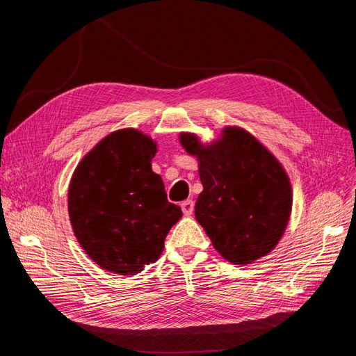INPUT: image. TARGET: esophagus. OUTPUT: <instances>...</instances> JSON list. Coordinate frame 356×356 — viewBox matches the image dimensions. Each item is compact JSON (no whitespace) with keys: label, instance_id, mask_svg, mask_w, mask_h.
Listing matches in <instances>:
<instances>
[{"label":"esophagus","instance_id":"34e87169","mask_svg":"<svg viewBox=\"0 0 356 356\" xmlns=\"http://www.w3.org/2000/svg\"><path fill=\"white\" fill-rule=\"evenodd\" d=\"M181 209H182V213L184 215H191L193 211H195V202L193 200H184L181 203Z\"/></svg>","mask_w":356,"mask_h":356}]
</instances>
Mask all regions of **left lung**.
I'll return each instance as SVG.
<instances>
[{"label": "left lung", "mask_w": 356, "mask_h": 356, "mask_svg": "<svg viewBox=\"0 0 356 356\" xmlns=\"http://www.w3.org/2000/svg\"><path fill=\"white\" fill-rule=\"evenodd\" d=\"M179 144L199 161L203 191L195 215L217 252L241 266L270 254L293 209V188L281 161L238 126H225L211 144L181 132Z\"/></svg>", "instance_id": "8db88e82"}]
</instances>
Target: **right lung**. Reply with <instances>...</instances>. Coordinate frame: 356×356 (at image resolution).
<instances>
[{
	"instance_id": "add662e5",
	"label": "right lung",
	"mask_w": 356,
	"mask_h": 356,
	"mask_svg": "<svg viewBox=\"0 0 356 356\" xmlns=\"http://www.w3.org/2000/svg\"><path fill=\"white\" fill-rule=\"evenodd\" d=\"M157 144L127 127L96 144L75 168L68 213L79 243L101 268L136 275L159 260L172 225L182 217L152 170Z\"/></svg>"
}]
</instances>
